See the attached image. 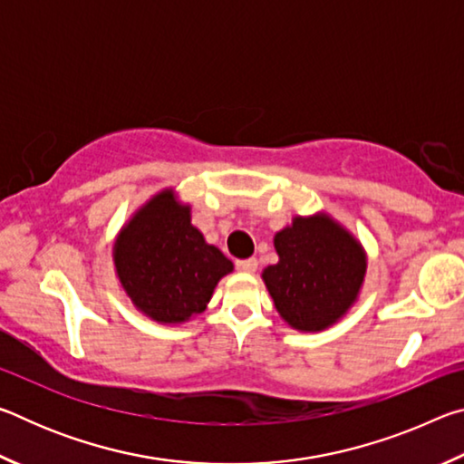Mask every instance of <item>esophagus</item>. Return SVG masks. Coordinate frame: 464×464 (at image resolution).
<instances>
[{"label": "esophagus", "mask_w": 464, "mask_h": 464, "mask_svg": "<svg viewBox=\"0 0 464 464\" xmlns=\"http://www.w3.org/2000/svg\"><path fill=\"white\" fill-rule=\"evenodd\" d=\"M237 270L241 272H247V274H254L257 270V260L256 257H247V260H237Z\"/></svg>", "instance_id": "obj_1"}]
</instances>
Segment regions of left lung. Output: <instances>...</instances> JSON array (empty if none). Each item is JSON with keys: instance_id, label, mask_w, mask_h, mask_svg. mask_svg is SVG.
Wrapping results in <instances>:
<instances>
[{"instance_id": "obj_1", "label": "left lung", "mask_w": 464, "mask_h": 464, "mask_svg": "<svg viewBox=\"0 0 464 464\" xmlns=\"http://www.w3.org/2000/svg\"><path fill=\"white\" fill-rule=\"evenodd\" d=\"M278 262L262 280L274 307L298 332H324L358 301L366 276V251L327 213L295 217L274 235Z\"/></svg>"}]
</instances>
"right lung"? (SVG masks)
I'll return each mask as SVG.
<instances>
[{"label": "right lung", "mask_w": 464, "mask_h": 464, "mask_svg": "<svg viewBox=\"0 0 464 464\" xmlns=\"http://www.w3.org/2000/svg\"><path fill=\"white\" fill-rule=\"evenodd\" d=\"M116 278L137 311L163 325L198 315L233 262L192 225L174 188L157 192L122 227L112 247Z\"/></svg>", "instance_id": "1"}]
</instances>
